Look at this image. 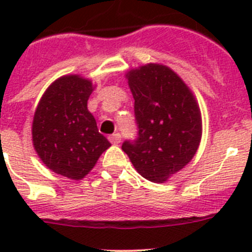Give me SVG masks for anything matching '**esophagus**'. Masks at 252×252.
<instances>
[{
    "instance_id": "esophagus-1",
    "label": "esophagus",
    "mask_w": 252,
    "mask_h": 252,
    "mask_svg": "<svg viewBox=\"0 0 252 252\" xmlns=\"http://www.w3.org/2000/svg\"><path fill=\"white\" fill-rule=\"evenodd\" d=\"M108 140L112 142L113 145H117V144H120V142H121V135H120L119 132L112 133V135H110V136H108Z\"/></svg>"
}]
</instances>
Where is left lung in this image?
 Wrapping results in <instances>:
<instances>
[{
    "label": "left lung",
    "instance_id": "1",
    "mask_svg": "<svg viewBox=\"0 0 252 252\" xmlns=\"http://www.w3.org/2000/svg\"><path fill=\"white\" fill-rule=\"evenodd\" d=\"M127 78L137 135L125 140L122 150L145 179L162 183L194 157L202 135L201 111L168 66L148 64L130 70Z\"/></svg>",
    "mask_w": 252,
    "mask_h": 252
}]
</instances>
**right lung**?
<instances>
[{
    "label": "right lung",
    "mask_w": 252,
    "mask_h": 252,
    "mask_svg": "<svg viewBox=\"0 0 252 252\" xmlns=\"http://www.w3.org/2000/svg\"><path fill=\"white\" fill-rule=\"evenodd\" d=\"M92 83L79 75H65L41 97L32 122V142L50 170L70 179L86 177L111 144L98 132L87 108Z\"/></svg>",
    "instance_id": "1"
}]
</instances>
